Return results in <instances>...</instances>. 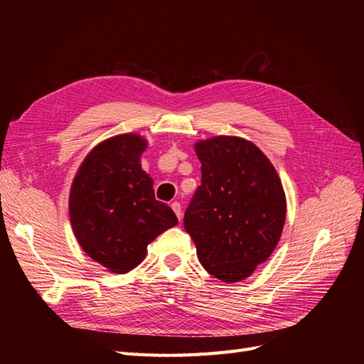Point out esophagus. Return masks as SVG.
Masks as SVG:
<instances>
[{
    "instance_id": "1",
    "label": "esophagus",
    "mask_w": 364,
    "mask_h": 364,
    "mask_svg": "<svg viewBox=\"0 0 364 364\" xmlns=\"http://www.w3.org/2000/svg\"><path fill=\"white\" fill-rule=\"evenodd\" d=\"M171 209L174 211V214L178 215V218L181 220V218H182V208H181V203H179V202H173V203H171Z\"/></svg>"
}]
</instances>
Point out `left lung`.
<instances>
[{
	"instance_id": "8db88e82",
	"label": "left lung",
	"mask_w": 364,
	"mask_h": 364,
	"mask_svg": "<svg viewBox=\"0 0 364 364\" xmlns=\"http://www.w3.org/2000/svg\"><path fill=\"white\" fill-rule=\"evenodd\" d=\"M202 183L183 217L197 257L223 282L243 281L282 234L287 202L279 176L253 142L214 136L196 142Z\"/></svg>"
}]
</instances>
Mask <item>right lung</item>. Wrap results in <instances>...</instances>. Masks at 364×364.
Segmentation results:
<instances>
[{"label":"right lung","instance_id":"right-lung-1","mask_svg":"<svg viewBox=\"0 0 364 364\" xmlns=\"http://www.w3.org/2000/svg\"><path fill=\"white\" fill-rule=\"evenodd\" d=\"M147 141L136 134L95 146L71 185L70 220L80 247L109 272L127 273L146 258L147 246L178 225L173 209L155 199L141 168Z\"/></svg>","mask_w":364,"mask_h":364}]
</instances>
